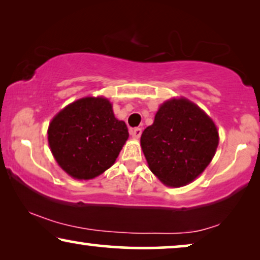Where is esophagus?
I'll return each mask as SVG.
<instances>
[{
	"mask_svg": "<svg viewBox=\"0 0 260 260\" xmlns=\"http://www.w3.org/2000/svg\"><path fill=\"white\" fill-rule=\"evenodd\" d=\"M130 135L133 136V138H135V140H138L142 135V129L141 127H135V129H131Z\"/></svg>",
	"mask_w": 260,
	"mask_h": 260,
	"instance_id": "esophagus-1",
	"label": "esophagus"
}]
</instances>
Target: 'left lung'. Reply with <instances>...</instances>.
<instances>
[{"instance_id": "1", "label": "left lung", "mask_w": 260, "mask_h": 260, "mask_svg": "<svg viewBox=\"0 0 260 260\" xmlns=\"http://www.w3.org/2000/svg\"><path fill=\"white\" fill-rule=\"evenodd\" d=\"M218 144L214 122L186 98L163 103L141 136L149 168L169 187L186 186L197 179L211 163Z\"/></svg>"}]
</instances>
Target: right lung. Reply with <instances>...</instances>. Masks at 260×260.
Returning <instances> with one entry per match:
<instances>
[{
	"instance_id": "1",
	"label": "right lung",
	"mask_w": 260,
	"mask_h": 260,
	"mask_svg": "<svg viewBox=\"0 0 260 260\" xmlns=\"http://www.w3.org/2000/svg\"><path fill=\"white\" fill-rule=\"evenodd\" d=\"M48 144L62 170L78 180H90L109 169L129 133L103 97H85L62 109L48 126Z\"/></svg>"
}]
</instances>
